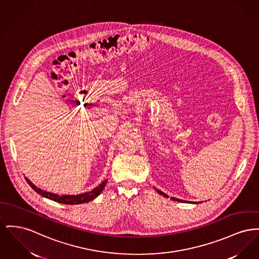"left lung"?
Here are the masks:
<instances>
[{
    "instance_id": "8db88e82",
    "label": "left lung",
    "mask_w": 259,
    "mask_h": 259,
    "mask_svg": "<svg viewBox=\"0 0 259 259\" xmlns=\"http://www.w3.org/2000/svg\"><path fill=\"white\" fill-rule=\"evenodd\" d=\"M155 190H156V189H155ZM156 192H157L158 194H160L161 196H163V197H165V198H168L167 195H166V194H164V193H162L161 191H159V190H156ZM171 199H173V200H177V201H180V202H188V201H186V200L179 199V198H171ZM192 203H197V202H192Z\"/></svg>"
}]
</instances>
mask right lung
Wrapping results in <instances>:
<instances>
[{"mask_svg": "<svg viewBox=\"0 0 259 259\" xmlns=\"http://www.w3.org/2000/svg\"><path fill=\"white\" fill-rule=\"evenodd\" d=\"M26 181L30 185L31 188L36 193L41 195L42 197L49 198V199L54 200V201H57V202H60V203H64V204H80V203L91 201V200H93L94 198H97L102 193V191L106 187L107 182V180L106 179L105 181L101 183L98 187H96L95 189H93L92 191L87 192V193L79 194V195H76V196H73V195H62V196H60V195L53 194V193H50V192H46V191H43V190L37 188L27 178H26Z\"/></svg>", "mask_w": 259, "mask_h": 259, "instance_id": "add662e5", "label": "right lung"}]
</instances>
